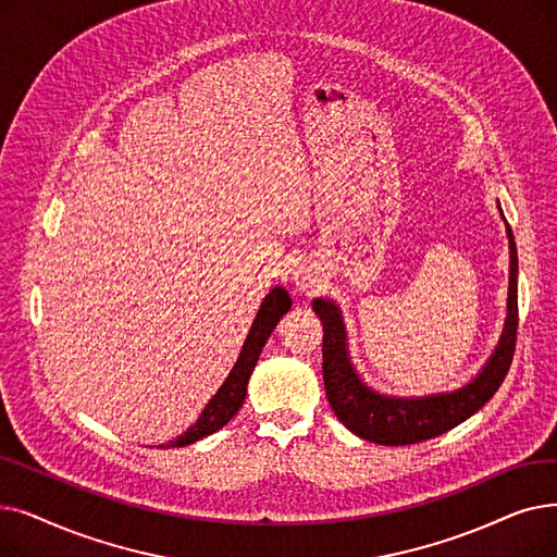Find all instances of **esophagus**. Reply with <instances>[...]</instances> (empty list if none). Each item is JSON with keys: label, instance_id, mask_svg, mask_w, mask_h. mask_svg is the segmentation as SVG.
Listing matches in <instances>:
<instances>
[{"label": "esophagus", "instance_id": "1", "mask_svg": "<svg viewBox=\"0 0 557 557\" xmlns=\"http://www.w3.org/2000/svg\"><path fill=\"white\" fill-rule=\"evenodd\" d=\"M294 284L300 288V292H313V288L319 286V282H321V275L311 269V265H307V263H300V265H296V271H294Z\"/></svg>", "mask_w": 557, "mask_h": 557}]
</instances>
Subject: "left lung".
Here are the masks:
<instances>
[{
  "instance_id": "obj_1",
  "label": "left lung",
  "mask_w": 557,
  "mask_h": 557,
  "mask_svg": "<svg viewBox=\"0 0 557 557\" xmlns=\"http://www.w3.org/2000/svg\"><path fill=\"white\" fill-rule=\"evenodd\" d=\"M500 209V207H498ZM510 296H507L505 330L487 367L462 389L453 394L425 398H389L371 392L361 384L346 352V330L336 305L323 298L313 300V311L323 321V382L325 396L342 421L357 437L382 446H407L425 442L453 430L485 405L503 384L510 371L517 327H519V296H517V246L510 225Z\"/></svg>"
}]
</instances>
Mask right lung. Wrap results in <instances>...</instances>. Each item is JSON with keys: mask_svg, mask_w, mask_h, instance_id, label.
Segmentation results:
<instances>
[{"mask_svg": "<svg viewBox=\"0 0 557 557\" xmlns=\"http://www.w3.org/2000/svg\"><path fill=\"white\" fill-rule=\"evenodd\" d=\"M292 309V298H288L286 288L275 286L273 292L263 298L257 319L250 327V334L244 344V350H240L236 364L232 369V373L227 375V380L223 382V386L219 389L207 407L205 412L200 414V419L196 421V425H190L182 437H177L175 442H168V448H180V446H188L193 442H198L207 434L221 430L225 423H230V419L238 412L240 405L246 400V389H248V380L255 371L257 359L261 355V348L269 342L271 332L275 330V325L280 323V319L284 313Z\"/></svg>", "mask_w": 557, "mask_h": 557, "instance_id": "add662e5", "label": "right lung"}]
</instances>
